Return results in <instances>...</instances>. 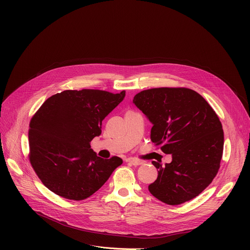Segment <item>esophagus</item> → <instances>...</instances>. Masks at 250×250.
Listing matches in <instances>:
<instances>
[{
  "instance_id": "34e87169",
  "label": "esophagus",
  "mask_w": 250,
  "mask_h": 250,
  "mask_svg": "<svg viewBox=\"0 0 250 250\" xmlns=\"http://www.w3.org/2000/svg\"><path fill=\"white\" fill-rule=\"evenodd\" d=\"M126 162H127L128 164L133 165V166H138V165L144 164V162H142V161H139V160H136V159H127V160H126Z\"/></svg>"
}]
</instances>
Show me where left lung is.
<instances>
[{
	"instance_id": "8db88e82",
	"label": "left lung",
	"mask_w": 250,
	"mask_h": 250,
	"mask_svg": "<svg viewBox=\"0 0 250 250\" xmlns=\"http://www.w3.org/2000/svg\"><path fill=\"white\" fill-rule=\"evenodd\" d=\"M133 104L152 124L150 138L172 161L158 169L149 192L167 205H180L200 195L216 177L224 150L219 117L197 92L187 88L141 91Z\"/></svg>"
}]
</instances>
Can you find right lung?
<instances>
[{"label":"right lung","instance_id":"1","mask_svg":"<svg viewBox=\"0 0 250 250\" xmlns=\"http://www.w3.org/2000/svg\"><path fill=\"white\" fill-rule=\"evenodd\" d=\"M119 94L83 89L48 98L32 117L29 161L43 185L56 195L80 201L97 192L123 159H103L91 148L102 122L124 100Z\"/></svg>","mask_w":250,"mask_h":250}]
</instances>
